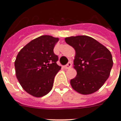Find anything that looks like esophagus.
I'll list each match as a JSON object with an SVG mask.
<instances>
[{
	"label": "esophagus",
	"mask_w": 121,
	"mask_h": 121,
	"mask_svg": "<svg viewBox=\"0 0 121 121\" xmlns=\"http://www.w3.org/2000/svg\"><path fill=\"white\" fill-rule=\"evenodd\" d=\"M72 67V63H71V61H69L66 65H65V69H70Z\"/></svg>",
	"instance_id": "esophagus-1"
}]
</instances>
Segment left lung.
Segmentation results:
<instances>
[{"label": "left lung", "instance_id": "8db88e82", "mask_svg": "<svg viewBox=\"0 0 121 121\" xmlns=\"http://www.w3.org/2000/svg\"><path fill=\"white\" fill-rule=\"evenodd\" d=\"M65 41L76 52L74 68L77 74L71 80L72 87L82 95L98 91L108 78L113 66L110 51L87 35L66 37Z\"/></svg>", "mask_w": 121, "mask_h": 121}]
</instances>
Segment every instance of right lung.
<instances>
[{
    "label": "right lung",
    "instance_id": "add662e5",
    "mask_svg": "<svg viewBox=\"0 0 121 121\" xmlns=\"http://www.w3.org/2000/svg\"><path fill=\"white\" fill-rule=\"evenodd\" d=\"M58 37L41 35L31 41L18 53L15 61L16 76L28 93L41 97L50 91L61 67L54 48Z\"/></svg>",
    "mask_w": 121,
    "mask_h": 121
}]
</instances>
